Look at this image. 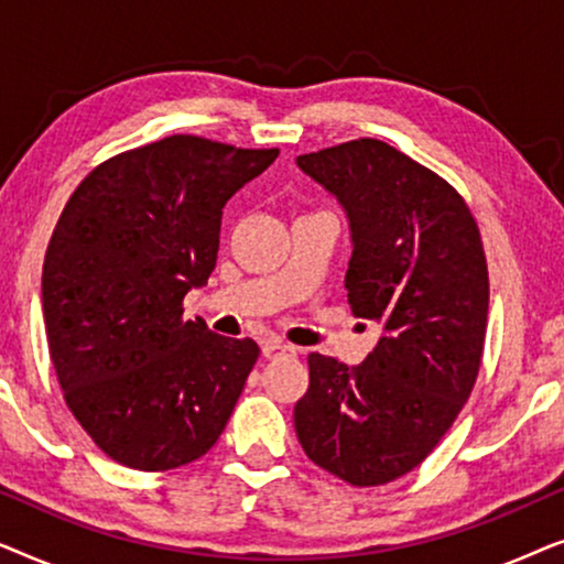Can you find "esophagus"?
Returning a JSON list of instances; mask_svg holds the SVG:
<instances>
[{
  "instance_id": "esophagus-1",
  "label": "esophagus",
  "mask_w": 564,
  "mask_h": 564,
  "mask_svg": "<svg viewBox=\"0 0 564 564\" xmlns=\"http://www.w3.org/2000/svg\"><path fill=\"white\" fill-rule=\"evenodd\" d=\"M261 351H264L267 359H274V357H295L297 349L290 344H282V341H264L261 346Z\"/></svg>"
}]
</instances>
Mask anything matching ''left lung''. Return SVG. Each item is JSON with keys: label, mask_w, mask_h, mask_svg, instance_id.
Here are the masks:
<instances>
[{"label": "left lung", "mask_w": 564, "mask_h": 564, "mask_svg": "<svg viewBox=\"0 0 564 564\" xmlns=\"http://www.w3.org/2000/svg\"><path fill=\"white\" fill-rule=\"evenodd\" d=\"M297 166L344 207L351 313L382 323V336L357 367L307 357L295 431L315 465L372 488L419 467L467 403L488 328V261L459 192L388 143L359 138Z\"/></svg>", "instance_id": "8db88e82"}]
</instances>
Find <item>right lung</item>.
<instances>
[{"mask_svg":"<svg viewBox=\"0 0 564 564\" xmlns=\"http://www.w3.org/2000/svg\"><path fill=\"white\" fill-rule=\"evenodd\" d=\"M276 156L169 135L68 197L45 251V336L68 411L118 465H189L226 429L259 346L184 321L182 300L215 269L223 207Z\"/></svg>","mask_w":564,"mask_h":564,"instance_id":"obj_1","label":"right lung"}]
</instances>
